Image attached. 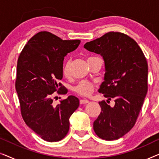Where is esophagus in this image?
<instances>
[{"label":"esophagus","mask_w":159,"mask_h":159,"mask_svg":"<svg viewBox=\"0 0 159 159\" xmlns=\"http://www.w3.org/2000/svg\"><path fill=\"white\" fill-rule=\"evenodd\" d=\"M89 103V101L87 99H81L80 100V103L81 104H86V103Z\"/></svg>","instance_id":"1"}]
</instances>
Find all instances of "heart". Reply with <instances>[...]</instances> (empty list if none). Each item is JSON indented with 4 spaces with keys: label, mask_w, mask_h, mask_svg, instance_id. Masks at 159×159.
Returning <instances> with one entry per match:
<instances>
[{
    "label": "heart",
    "mask_w": 159,
    "mask_h": 159,
    "mask_svg": "<svg viewBox=\"0 0 159 159\" xmlns=\"http://www.w3.org/2000/svg\"><path fill=\"white\" fill-rule=\"evenodd\" d=\"M93 57L88 58H90ZM62 73L64 77H68L69 75H70V70H69V62L66 61L65 62L62 69ZM93 89V84L90 82L88 81H81L77 84V85H76L74 88V90L76 93H77L78 94L83 95V96H88L92 93Z\"/></svg>",
    "instance_id": "b5f03b06"
}]
</instances>
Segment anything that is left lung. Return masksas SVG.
I'll use <instances>...</instances> for the list:
<instances>
[{
    "label": "left lung",
    "instance_id": "obj_1",
    "mask_svg": "<svg viewBox=\"0 0 159 159\" xmlns=\"http://www.w3.org/2000/svg\"><path fill=\"white\" fill-rule=\"evenodd\" d=\"M84 48L103 57L105 75L98 92L115 101L113 107L105 101L99 102L101 112L93 129L103 140H117L134 127L146 96V58L133 39L118 32H108Z\"/></svg>",
    "mask_w": 159,
    "mask_h": 159
}]
</instances>
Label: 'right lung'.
<instances>
[{
	"mask_svg": "<svg viewBox=\"0 0 159 159\" xmlns=\"http://www.w3.org/2000/svg\"><path fill=\"white\" fill-rule=\"evenodd\" d=\"M80 40H63L49 32L32 37L17 61L16 90L26 125L48 142L62 140L69 129V118L80 106L77 97L69 95L57 106L53 93H66L59 82L67 53L77 48Z\"/></svg>",
	"mask_w": 159,
	"mask_h": 159,
	"instance_id": "add662e5",
	"label": "right lung"
}]
</instances>
